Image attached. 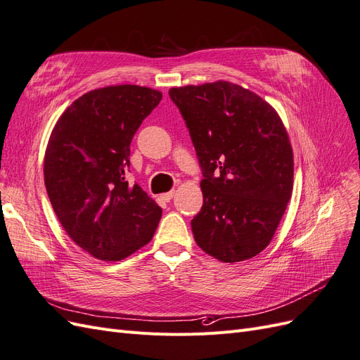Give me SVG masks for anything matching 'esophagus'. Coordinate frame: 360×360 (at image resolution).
Instances as JSON below:
<instances>
[{"instance_id":"esophagus-1","label":"esophagus","mask_w":360,"mask_h":360,"mask_svg":"<svg viewBox=\"0 0 360 360\" xmlns=\"http://www.w3.org/2000/svg\"><path fill=\"white\" fill-rule=\"evenodd\" d=\"M174 193H176V192H174V191H169V192H167V193H162V200L163 201H167V202H169L171 200H172V197H174Z\"/></svg>"}]
</instances>
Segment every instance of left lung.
<instances>
[{
  "label": "left lung",
  "instance_id": "8db88e82",
  "mask_svg": "<svg viewBox=\"0 0 360 360\" xmlns=\"http://www.w3.org/2000/svg\"><path fill=\"white\" fill-rule=\"evenodd\" d=\"M202 171L197 245L224 263L271 240L292 192V148L278 112L243 86L217 81L169 90Z\"/></svg>",
  "mask_w": 360,
  "mask_h": 360
}]
</instances>
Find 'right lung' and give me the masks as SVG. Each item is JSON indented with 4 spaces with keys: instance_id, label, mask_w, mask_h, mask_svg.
Returning <instances> with one entry per match:
<instances>
[{
    "instance_id": "1",
    "label": "right lung",
    "mask_w": 360,
    "mask_h": 360,
    "mask_svg": "<svg viewBox=\"0 0 360 360\" xmlns=\"http://www.w3.org/2000/svg\"><path fill=\"white\" fill-rule=\"evenodd\" d=\"M162 93L112 85L76 99L53 127L45 184L64 231L97 259L118 261L147 245L162 209L126 181L130 143Z\"/></svg>"
}]
</instances>
